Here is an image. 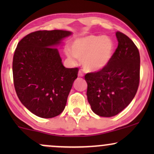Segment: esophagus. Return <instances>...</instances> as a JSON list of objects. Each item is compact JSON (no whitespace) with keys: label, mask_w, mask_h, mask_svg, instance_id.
Segmentation results:
<instances>
[{"label":"esophagus","mask_w":154,"mask_h":154,"mask_svg":"<svg viewBox=\"0 0 154 154\" xmlns=\"http://www.w3.org/2000/svg\"><path fill=\"white\" fill-rule=\"evenodd\" d=\"M83 76H84V74H83V72H82V70H79V72H78V77H83Z\"/></svg>","instance_id":"esophagus-1"}]
</instances>
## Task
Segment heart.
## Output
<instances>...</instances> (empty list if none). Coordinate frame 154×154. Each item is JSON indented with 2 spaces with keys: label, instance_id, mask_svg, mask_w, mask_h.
<instances>
[{
  "label": "heart",
  "instance_id": "b5f03b06",
  "mask_svg": "<svg viewBox=\"0 0 154 154\" xmlns=\"http://www.w3.org/2000/svg\"><path fill=\"white\" fill-rule=\"evenodd\" d=\"M114 44L109 37L90 35L75 39L71 43V51L66 49V56L74 61L82 60L86 71H98L109 63L112 57Z\"/></svg>",
  "mask_w": 154,
  "mask_h": 154
}]
</instances>
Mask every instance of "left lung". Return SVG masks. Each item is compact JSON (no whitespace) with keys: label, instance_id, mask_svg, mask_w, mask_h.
<instances>
[{"label":"left lung","instance_id":"left-lung-1","mask_svg":"<svg viewBox=\"0 0 154 154\" xmlns=\"http://www.w3.org/2000/svg\"><path fill=\"white\" fill-rule=\"evenodd\" d=\"M118 46L109 63L98 72L85 76L87 96L92 110L111 117L124 110L134 98L140 82V54L126 35L117 31Z\"/></svg>","mask_w":154,"mask_h":154}]
</instances>
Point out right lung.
<instances>
[{
    "label": "right lung",
    "instance_id": "right-lung-1",
    "mask_svg": "<svg viewBox=\"0 0 154 154\" xmlns=\"http://www.w3.org/2000/svg\"><path fill=\"white\" fill-rule=\"evenodd\" d=\"M72 34L65 30H38L19 42L13 58V78L19 99L41 118L59 115L77 77L79 69L66 68L55 45Z\"/></svg>",
    "mask_w": 154,
    "mask_h": 154
}]
</instances>
